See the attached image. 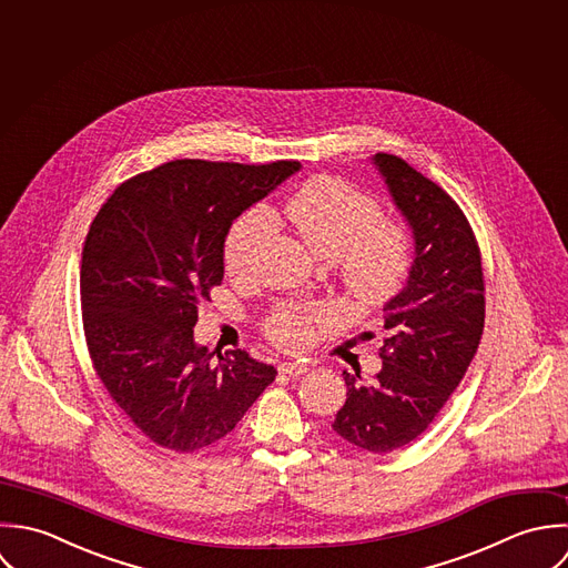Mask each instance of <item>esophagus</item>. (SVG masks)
Masks as SVG:
<instances>
[{
	"label": "esophagus",
	"mask_w": 568,
	"mask_h": 568,
	"mask_svg": "<svg viewBox=\"0 0 568 568\" xmlns=\"http://www.w3.org/2000/svg\"><path fill=\"white\" fill-rule=\"evenodd\" d=\"M278 371H281L283 375H287V377H301V375L307 373V366H305V364H298V362H283V364L278 366Z\"/></svg>",
	"instance_id": "34e87169"
}]
</instances>
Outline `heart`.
<instances>
[{
  "instance_id": "obj_1",
  "label": "heart",
  "mask_w": 568,
  "mask_h": 568,
  "mask_svg": "<svg viewBox=\"0 0 568 568\" xmlns=\"http://www.w3.org/2000/svg\"><path fill=\"white\" fill-rule=\"evenodd\" d=\"M283 215L316 254L338 261L342 283L355 301L384 305L404 287L413 267L410 232L399 222L382 220V206L368 193L341 178L318 175L285 200ZM272 230L274 220L261 206L234 220L224 243L232 276L252 270ZM327 316L321 305L290 303L267 318L265 334L278 346L298 348L310 341L314 323Z\"/></svg>"
}]
</instances>
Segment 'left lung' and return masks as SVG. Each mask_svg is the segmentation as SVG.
Here are the masks:
<instances>
[{
	"label": "left lung",
	"mask_w": 568,
	"mask_h": 568,
	"mask_svg": "<svg viewBox=\"0 0 568 568\" xmlns=\"http://www.w3.org/2000/svg\"><path fill=\"white\" fill-rule=\"evenodd\" d=\"M373 164L413 230L415 258L404 290L384 305L382 371L371 382L342 371L346 402L332 428L357 450L386 454L415 442L463 379L483 336L485 281L453 197L397 155L375 153Z\"/></svg>",
	"instance_id": "8db88e82"
}]
</instances>
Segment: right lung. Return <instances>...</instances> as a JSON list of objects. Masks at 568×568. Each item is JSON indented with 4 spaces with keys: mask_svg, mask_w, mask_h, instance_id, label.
<instances>
[{
    "mask_svg": "<svg viewBox=\"0 0 568 568\" xmlns=\"http://www.w3.org/2000/svg\"><path fill=\"white\" fill-rule=\"evenodd\" d=\"M301 162L173 160L122 182L94 217L81 258L88 351L115 406L153 444H217L276 377L236 348L195 344L197 307L224 278L232 222Z\"/></svg>",
    "mask_w": 568,
    "mask_h": 568,
    "instance_id": "obj_1",
    "label": "right lung"
}]
</instances>
